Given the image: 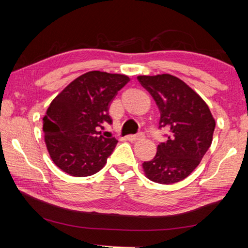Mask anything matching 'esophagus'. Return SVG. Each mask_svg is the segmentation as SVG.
Segmentation results:
<instances>
[{"label":"esophagus","instance_id":"34e87169","mask_svg":"<svg viewBox=\"0 0 248 248\" xmlns=\"http://www.w3.org/2000/svg\"><path fill=\"white\" fill-rule=\"evenodd\" d=\"M143 137H144V134L142 132L138 133V134H129V136H127V140L131 141V142L132 141H138V140L143 139Z\"/></svg>","mask_w":248,"mask_h":248}]
</instances>
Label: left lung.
Segmentation results:
<instances>
[{
	"instance_id": "1",
	"label": "left lung",
	"mask_w": 248,
	"mask_h": 248,
	"mask_svg": "<svg viewBox=\"0 0 248 248\" xmlns=\"http://www.w3.org/2000/svg\"><path fill=\"white\" fill-rule=\"evenodd\" d=\"M138 79L157 105L159 128L170 131L152 161L142 164L144 175L154 183H178L200 164L212 143L216 120L204 100L174 75H139Z\"/></svg>"
}]
</instances>
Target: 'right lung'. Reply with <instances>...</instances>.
Listing matches in <instances>:
<instances>
[{
	"label": "right lung",
	"instance_id": "1",
	"mask_svg": "<svg viewBox=\"0 0 248 248\" xmlns=\"http://www.w3.org/2000/svg\"><path fill=\"white\" fill-rule=\"evenodd\" d=\"M129 81L124 74L91 71L79 75L52 100L43 119L45 142L61 170L85 177L105 166L118 141L105 138L99 129L112 123L109 105Z\"/></svg>",
	"mask_w": 248,
	"mask_h": 248
}]
</instances>
